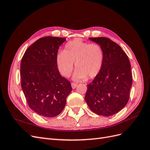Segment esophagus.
Returning <instances> with one entry per match:
<instances>
[{
    "label": "esophagus",
    "mask_w": 150,
    "mask_h": 150,
    "mask_svg": "<svg viewBox=\"0 0 150 150\" xmlns=\"http://www.w3.org/2000/svg\"><path fill=\"white\" fill-rule=\"evenodd\" d=\"M77 86H78V84H77L76 83H71V86H72V89H75L77 87Z\"/></svg>",
    "instance_id": "obj_1"
}]
</instances>
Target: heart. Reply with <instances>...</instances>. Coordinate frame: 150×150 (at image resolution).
<instances>
[{"mask_svg": "<svg viewBox=\"0 0 150 150\" xmlns=\"http://www.w3.org/2000/svg\"><path fill=\"white\" fill-rule=\"evenodd\" d=\"M103 61L104 51L100 45L78 39L67 42L64 51L58 52L56 56L58 69L65 77L71 75L75 63L77 70L73 79L76 81L96 77L101 71Z\"/></svg>", "mask_w": 150, "mask_h": 150, "instance_id": "b5f03b06", "label": "heart"}]
</instances>
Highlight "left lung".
Wrapping results in <instances>:
<instances>
[{
    "mask_svg": "<svg viewBox=\"0 0 150 150\" xmlns=\"http://www.w3.org/2000/svg\"><path fill=\"white\" fill-rule=\"evenodd\" d=\"M104 51L103 66L91 83L88 84L85 101L96 114L110 116L118 112L128 103L132 75L126 54L110 39L91 38Z\"/></svg>",
    "mask_w": 150,
    "mask_h": 150,
    "instance_id": "8db88e82",
    "label": "left lung"
}]
</instances>
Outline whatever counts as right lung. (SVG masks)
<instances>
[{
    "mask_svg": "<svg viewBox=\"0 0 150 150\" xmlns=\"http://www.w3.org/2000/svg\"><path fill=\"white\" fill-rule=\"evenodd\" d=\"M65 38H42L26 50L21 63V86L29 106L38 115L52 117L64 110L71 83L59 72L56 56Z\"/></svg>",
    "mask_w": 150,
    "mask_h": 150,
    "instance_id": "add662e5",
    "label": "right lung"
}]
</instances>
